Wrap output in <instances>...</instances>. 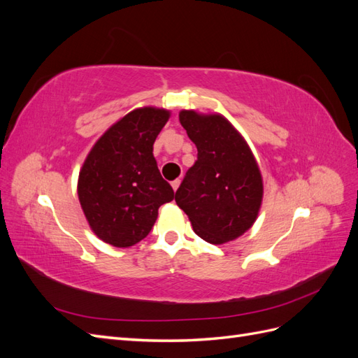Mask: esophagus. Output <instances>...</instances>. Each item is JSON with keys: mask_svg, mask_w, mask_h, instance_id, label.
Returning a JSON list of instances; mask_svg holds the SVG:
<instances>
[{"mask_svg": "<svg viewBox=\"0 0 358 358\" xmlns=\"http://www.w3.org/2000/svg\"><path fill=\"white\" fill-rule=\"evenodd\" d=\"M179 185H180V180H179V179H176V180H173V182H171V187H173V189H175V191H178Z\"/></svg>", "mask_w": 358, "mask_h": 358, "instance_id": "esophagus-1", "label": "esophagus"}]
</instances>
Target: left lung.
Segmentation results:
<instances>
[{
    "mask_svg": "<svg viewBox=\"0 0 358 358\" xmlns=\"http://www.w3.org/2000/svg\"><path fill=\"white\" fill-rule=\"evenodd\" d=\"M179 121L199 154L175 200L203 241H234L251 229L262 206L263 178L257 161L222 115L182 110Z\"/></svg>",
    "mask_w": 358,
    "mask_h": 358,
    "instance_id": "left-lung-1",
    "label": "left lung"
}]
</instances>
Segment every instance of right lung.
I'll use <instances>...</instances> for the list:
<instances>
[{
	"label": "right lung",
	"instance_id": "obj_1",
	"mask_svg": "<svg viewBox=\"0 0 358 358\" xmlns=\"http://www.w3.org/2000/svg\"><path fill=\"white\" fill-rule=\"evenodd\" d=\"M170 112L142 107L119 119L96 140L79 173L78 196L92 231L128 248L152 230L161 204L175 197L154 158V142Z\"/></svg>",
	"mask_w": 358,
	"mask_h": 358
}]
</instances>
